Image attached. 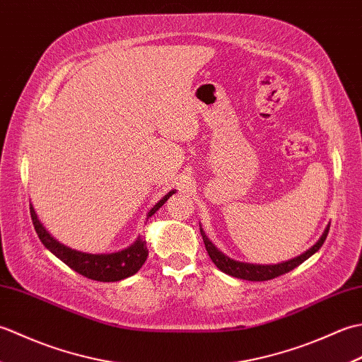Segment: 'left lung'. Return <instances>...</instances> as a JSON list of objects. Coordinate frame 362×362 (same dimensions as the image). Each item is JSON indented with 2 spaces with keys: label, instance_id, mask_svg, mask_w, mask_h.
Instances as JSON below:
<instances>
[{
  "label": "left lung",
  "instance_id": "left-lung-1",
  "mask_svg": "<svg viewBox=\"0 0 362 362\" xmlns=\"http://www.w3.org/2000/svg\"><path fill=\"white\" fill-rule=\"evenodd\" d=\"M328 230H329V226L325 228V232L320 236V240L314 244L310 250H306L305 253H302V255L294 258V259L284 261V263L272 264V266L247 264V263H240V261L230 259L228 257L224 255V253L214 247L213 243L205 236L202 228H201V235H202V240L205 244V249H206V252H209L211 261L218 266V269H221L222 272L236 276V279H243V280H249V281H266V280H272V279H275V276H280L283 274L292 271L294 267L302 264L305 259H308L311 255H314V253H316L322 247V244H324V241L327 240Z\"/></svg>",
  "mask_w": 362,
  "mask_h": 362
}]
</instances>
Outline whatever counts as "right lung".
<instances>
[{
  "label": "right lung",
  "instance_id": "right-lung-1",
  "mask_svg": "<svg viewBox=\"0 0 362 362\" xmlns=\"http://www.w3.org/2000/svg\"><path fill=\"white\" fill-rule=\"evenodd\" d=\"M173 194L174 191H169L158 204L153 205L151 211L148 213V218H151ZM29 210L35 232L45 247L49 249L54 255L59 259H62L66 266H70L73 269V271L87 276L90 280L119 281L122 279H127V276L140 271V267L144 264L146 258H148V245H146V241L143 238H138L130 247L119 250L117 253L93 255V253H82L78 250H73L54 240V238L46 232L43 226L40 224V221L37 219V214L33 209V205H30Z\"/></svg>",
  "mask_w": 362,
  "mask_h": 362
}]
</instances>
